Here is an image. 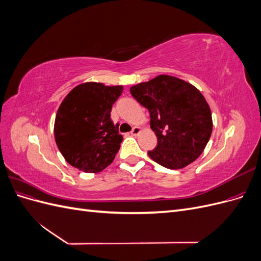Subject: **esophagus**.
I'll use <instances>...</instances> for the list:
<instances>
[{
	"label": "esophagus",
	"mask_w": 261,
	"mask_h": 261,
	"mask_svg": "<svg viewBox=\"0 0 261 261\" xmlns=\"http://www.w3.org/2000/svg\"><path fill=\"white\" fill-rule=\"evenodd\" d=\"M140 127H137V126H136V127H134L133 129H132V132H130V135H133V136H137L138 135V134L140 133Z\"/></svg>",
	"instance_id": "34e87169"
}]
</instances>
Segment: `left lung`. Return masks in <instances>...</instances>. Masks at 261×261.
<instances>
[{"mask_svg": "<svg viewBox=\"0 0 261 261\" xmlns=\"http://www.w3.org/2000/svg\"><path fill=\"white\" fill-rule=\"evenodd\" d=\"M132 96L148 109L158 145L148 155L162 167L177 170L194 162L212 132L210 108L200 91L176 77L160 75L133 86Z\"/></svg>", "mask_w": 261, "mask_h": 261, "instance_id": "8db88e82", "label": "left lung"}]
</instances>
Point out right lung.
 Masks as SVG:
<instances>
[{"instance_id": "right-lung-1", "label": "right lung", "mask_w": 261, "mask_h": 261, "mask_svg": "<svg viewBox=\"0 0 261 261\" xmlns=\"http://www.w3.org/2000/svg\"><path fill=\"white\" fill-rule=\"evenodd\" d=\"M122 86L86 83L70 91L61 103L54 137L65 160L74 168L97 173L114 160L123 137L111 120Z\"/></svg>"}]
</instances>
